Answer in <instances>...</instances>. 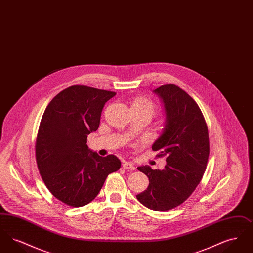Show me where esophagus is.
Returning a JSON list of instances; mask_svg holds the SVG:
<instances>
[{"mask_svg":"<svg viewBox=\"0 0 253 253\" xmlns=\"http://www.w3.org/2000/svg\"><path fill=\"white\" fill-rule=\"evenodd\" d=\"M122 167L123 169H129V170H133L135 167H134V165L131 163V162H124L123 164H122Z\"/></svg>","mask_w":253,"mask_h":253,"instance_id":"obj_1","label":"esophagus"}]
</instances>
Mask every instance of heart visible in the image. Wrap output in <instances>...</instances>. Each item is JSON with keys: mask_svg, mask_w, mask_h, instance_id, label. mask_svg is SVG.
<instances>
[{"mask_svg": "<svg viewBox=\"0 0 253 253\" xmlns=\"http://www.w3.org/2000/svg\"><path fill=\"white\" fill-rule=\"evenodd\" d=\"M132 107H137V108H143L147 110L152 116L156 113L157 109L156 105L150 100L144 97H137L133 100L132 102Z\"/></svg>", "mask_w": 253, "mask_h": 253, "instance_id": "heart-1", "label": "heart"}]
</instances>
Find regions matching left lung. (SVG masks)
Returning a JSON list of instances; mask_svg holds the SVG:
<instances>
[{"label":"left lung","instance_id":"1","mask_svg":"<svg viewBox=\"0 0 253 253\" xmlns=\"http://www.w3.org/2000/svg\"><path fill=\"white\" fill-rule=\"evenodd\" d=\"M166 112V125L152 146L157 157H166L164 169L138 167L149 178V186L136 195L145 207L164 211L186 201L203 177L210 155L208 126L192 96L174 84L154 91Z\"/></svg>","mask_w":253,"mask_h":253}]
</instances>
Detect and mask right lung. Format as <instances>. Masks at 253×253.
<instances>
[{
    "instance_id": "right-lung-1",
    "label": "right lung",
    "mask_w": 253,
    "mask_h": 253,
    "mask_svg": "<svg viewBox=\"0 0 253 253\" xmlns=\"http://www.w3.org/2000/svg\"><path fill=\"white\" fill-rule=\"evenodd\" d=\"M115 92L73 85L60 92L45 109L37 134L35 152L40 174L49 192L70 207H83L96 198L109 173L121 160L103 157L87 146L96 132L106 101Z\"/></svg>"
}]
</instances>
